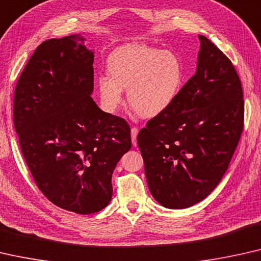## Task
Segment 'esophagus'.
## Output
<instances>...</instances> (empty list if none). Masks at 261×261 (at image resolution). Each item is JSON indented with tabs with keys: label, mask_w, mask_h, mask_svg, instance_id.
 Returning <instances> with one entry per match:
<instances>
[{
	"label": "esophagus",
	"mask_w": 261,
	"mask_h": 261,
	"mask_svg": "<svg viewBox=\"0 0 261 261\" xmlns=\"http://www.w3.org/2000/svg\"><path fill=\"white\" fill-rule=\"evenodd\" d=\"M137 135H138V129L137 127H131V141H132V145L136 146L137 145V141H136V138H137Z\"/></svg>",
	"instance_id": "esophagus-1"
}]
</instances>
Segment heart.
<instances>
[{
  "mask_svg": "<svg viewBox=\"0 0 261 261\" xmlns=\"http://www.w3.org/2000/svg\"><path fill=\"white\" fill-rule=\"evenodd\" d=\"M110 76L97 79L105 112L115 115L127 90L130 105L144 118H155L170 108L181 89L183 67L172 52L145 45H127L108 59Z\"/></svg>",
  "mask_w": 261,
  "mask_h": 261,
  "instance_id": "heart-1",
  "label": "heart"
}]
</instances>
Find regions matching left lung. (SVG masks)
Here are the masks:
<instances>
[{
  "instance_id": "8db88e82",
  "label": "left lung",
  "mask_w": 261,
  "mask_h": 261,
  "mask_svg": "<svg viewBox=\"0 0 261 261\" xmlns=\"http://www.w3.org/2000/svg\"><path fill=\"white\" fill-rule=\"evenodd\" d=\"M199 39L195 74L137 136L150 193L169 209L192 207L216 188L244 129L239 75L211 40Z\"/></svg>"
}]
</instances>
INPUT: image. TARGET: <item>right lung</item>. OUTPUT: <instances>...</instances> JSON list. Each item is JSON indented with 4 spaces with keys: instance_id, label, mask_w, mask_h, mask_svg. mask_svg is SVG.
<instances>
[{
    "instance_id": "1",
    "label": "right lung",
    "mask_w": 261,
    "mask_h": 261,
    "mask_svg": "<svg viewBox=\"0 0 261 261\" xmlns=\"http://www.w3.org/2000/svg\"><path fill=\"white\" fill-rule=\"evenodd\" d=\"M85 41H43L14 93V126L35 183L50 202L84 215L110 203L113 170L131 149L127 123L91 97L94 53Z\"/></svg>"
}]
</instances>
